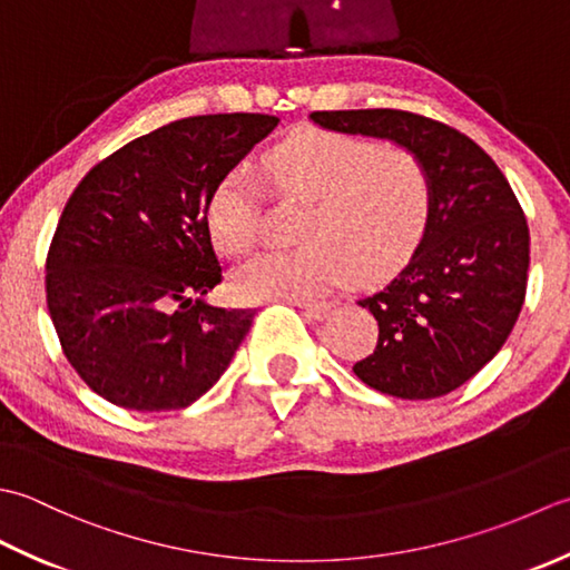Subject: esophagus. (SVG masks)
I'll use <instances>...</instances> for the list:
<instances>
[{"label": "esophagus", "mask_w": 570, "mask_h": 570, "mask_svg": "<svg viewBox=\"0 0 570 570\" xmlns=\"http://www.w3.org/2000/svg\"><path fill=\"white\" fill-rule=\"evenodd\" d=\"M297 305L309 320H324L332 312V302H302V299H289Z\"/></svg>", "instance_id": "obj_1"}]
</instances>
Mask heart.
Listing matches in <instances>:
<instances>
[{"mask_svg": "<svg viewBox=\"0 0 570 570\" xmlns=\"http://www.w3.org/2000/svg\"><path fill=\"white\" fill-rule=\"evenodd\" d=\"M265 179L283 199L309 202L299 253H265L230 277L238 299H309L350 275L379 277L411 258L433 208L428 169L413 149L307 127L263 157ZM206 234L226 258L253 250L261 187L248 171L220 177L206 199Z\"/></svg>", "mask_w": 570, "mask_h": 570, "instance_id": "obj_1", "label": "heart"}]
</instances>
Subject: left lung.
<instances>
[{
  "label": "left lung",
  "instance_id": "1",
  "mask_svg": "<svg viewBox=\"0 0 570 570\" xmlns=\"http://www.w3.org/2000/svg\"><path fill=\"white\" fill-rule=\"evenodd\" d=\"M309 118L334 132L391 139L428 169L433 208L413 258L358 299L379 322V342L354 374L396 399L445 396L492 362L514 330L527 295V216L494 159L455 127L391 108Z\"/></svg>",
  "mask_w": 570,
  "mask_h": 570
}]
</instances>
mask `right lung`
<instances>
[{
	"label": "right lung",
	"instance_id": "add662e5",
	"mask_svg": "<svg viewBox=\"0 0 570 570\" xmlns=\"http://www.w3.org/2000/svg\"><path fill=\"white\" fill-rule=\"evenodd\" d=\"M277 122L261 112L174 120L80 179L46 255V305L66 358L98 396L179 411L230 364L255 312L202 299L220 283L206 199Z\"/></svg>",
	"mask_w": 570,
	"mask_h": 570
}]
</instances>
